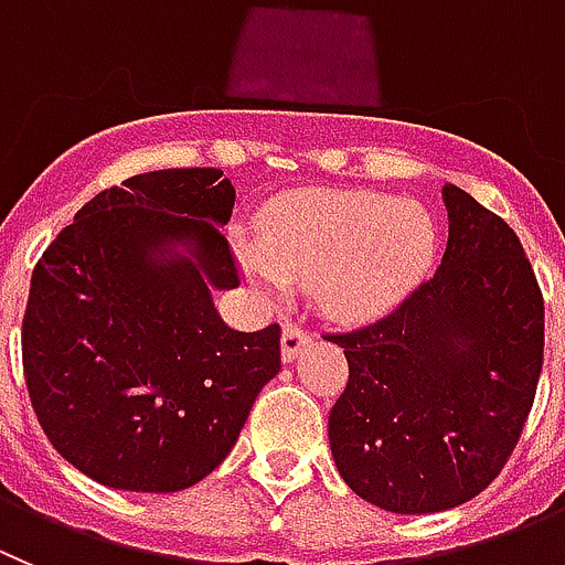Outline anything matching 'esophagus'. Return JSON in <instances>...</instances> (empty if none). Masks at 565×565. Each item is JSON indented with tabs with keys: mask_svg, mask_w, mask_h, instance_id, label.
Returning <instances> with one entry per match:
<instances>
[{
	"mask_svg": "<svg viewBox=\"0 0 565 565\" xmlns=\"http://www.w3.org/2000/svg\"><path fill=\"white\" fill-rule=\"evenodd\" d=\"M309 340H312V334H309L307 329L295 327V323H287V327H284V332H281V358H284V363H292V360L301 354V349L309 343Z\"/></svg>",
	"mask_w": 565,
	"mask_h": 565,
	"instance_id": "obj_1",
	"label": "esophagus"
}]
</instances>
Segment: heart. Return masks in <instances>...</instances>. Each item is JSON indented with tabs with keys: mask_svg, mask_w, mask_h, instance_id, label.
I'll use <instances>...</instances> for the list:
<instances>
[{
	"mask_svg": "<svg viewBox=\"0 0 565 565\" xmlns=\"http://www.w3.org/2000/svg\"><path fill=\"white\" fill-rule=\"evenodd\" d=\"M436 253L425 205L377 191H301L267 207L258 245L238 262L253 287L309 284L320 309L343 320L385 315L414 292Z\"/></svg>",
	"mask_w": 565,
	"mask_h": 565,
	"instance_id": "obj_1",
	"label": "heart"
}]
</instances>
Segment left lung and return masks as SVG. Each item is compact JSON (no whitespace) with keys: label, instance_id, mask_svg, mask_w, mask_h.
Returning <instances> with one entry per match:
<instances>
[{"label":"left lung","instance_id":"left-lung-1","mask_svg":"<svg viewBox=\"0 0 565 565\" xmlns=\"http://www.w3.org/2000/svg\"><path fill=\"white\" fill-rule=\"evenodd\" d=\"M447 247L391 315L329 334L349 383L329 447L363 501L399 515L465 504L495 479L535 403L543 295L515 231L447 182Z\"/></svg>","mask_w":565,"mask_h":565}]
</instances>
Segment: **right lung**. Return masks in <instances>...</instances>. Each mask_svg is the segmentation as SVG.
<instances>
[{
    "mask_svg": "<svg viewBox=\"0 0 565 565\" xmlns=\"http://www.w3.org/2000/svg\"><path fill=\"white\" fill-rule=\"evenodd\" d=\"M233 202L220 169L129 177L35 264L22 323L30 403L55 450L98 484L194 487L281 371L278 323L238 332L213 303L238 287L220 233Z\"/></svg>",
    "mask_w": 565,
    "mask_h": 565,
    "instance_id": "1",
    "label": "right lung"
}]
</instances>
